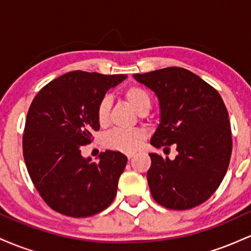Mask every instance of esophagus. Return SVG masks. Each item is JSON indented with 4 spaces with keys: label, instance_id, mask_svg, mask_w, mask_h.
Returning <instances> with one entry per match:
<instances>
[{
    "label": "esophagus",
    "instance_id": "1",
    "mask_svg": "<svg viewBox=\"0 0 251 251\" xmlns=\"http://www.w3.org/2000/svg\"><path fill=\"white\" fill-rule=\"evenodd\" d=\"M134 155H135L134 153H128V154H127V158H128V159H132V158H133Z\"/></svg>",
    "mask_w": 251,
    "mask_h": 251
}]
</instances>
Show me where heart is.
I'll return each mask as SVG.
<instances>
[{
    "mask_svg": "<svg viewBox=\"0 0 251 251\" xmlns=\"http://www.w3.org/2000/svg\"><path fill=\"white\" fill-rule=\"evenodd\" d=\"M124 98L138 113L149 111L150 106H151V98H150L148 91L139 86L128 87L124 92ZM109 108H111V99L108 97L102 98L97 107V120L101 127L108 125ZM144 139H145V133L142 129H127V131L113 129L103 137V144L107 149L131 153L139 149Z\"/></svg>",
    "mask_w": 251,
    "mask_h": 251,
    "instance_id": "b5f03b06",
    "label": "heart"
}]
</instances>
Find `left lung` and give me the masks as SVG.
I'll use <instances>...</instances> for the list:
<instances>
[{
    "label": "left lung",
    "instance_id": "1",
    "mask_svg": "<svg viewBox=\"0 0 251 251\" xmlns=\"http://www.w3.org/2000/svg\"><path fill=\"white\" fill-rule=\"evenodd\" d=\"M154 92L160 124L154 148L175 144L174 160L150 153L148 181L152 197L172 210H188L208 201L223 180L232 151L229 114L216 89L188 70L168 67L134 74Z\"/></svg>",
    "mask_w": 251,
    "mask_h": 251
}]
</instances>
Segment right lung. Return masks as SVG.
I'll list each match as a JSON object with an SVG mask.
<instances>
[{
  "label": "right lung",
  "instance_id": "right-lung-1",
  "mask_svg": "<svg viewBox=\"0 0 251 251\" xmlns=\"http://www.w3.org/2000/svg\"><path fill=\"white\" fill-rule=\"evenodd\" d=\"M125 79L124 74L70 72L47 83L31 102L22 139L25 166L42 200L60 214L88 217L116 197L127 157L105 151L94 163L80 150L100 128L98 103Z\"/></svg>",
  "mask_w": 251,
  "mask_h": 251
}]
</instances>
